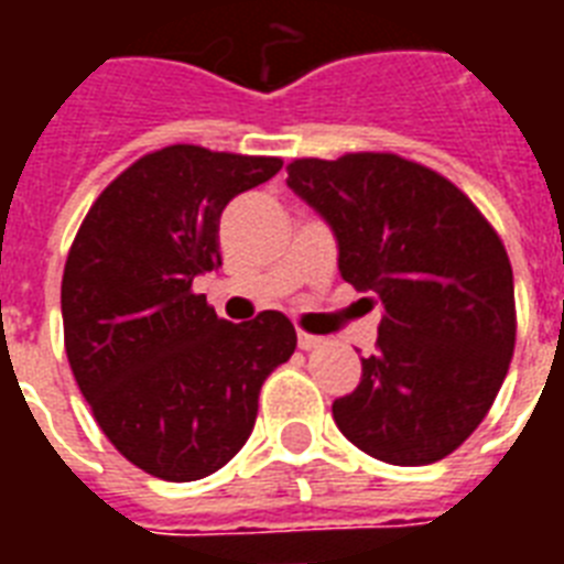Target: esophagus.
Listing matches in <instances>:
<instances>
[{"mask_svg": "<svg viewBox=\"0 0 564 564\" xmlns=\"http://www.w3.org/2000/svg\"><path fill=\"white\" fill-rule=\"evenodd\" d=\"M322 345V336H313L307 334V330H301L299 327V348L301 351H313V348H318Z\"/></svg>", "mask_w": 564, "mask_h": 564, "instance_id": "34e87169", "label": "esophagus"}]
</instances>
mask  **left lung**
<instances>
[{
	"label": "left lung",
	"mask_w": 564,
	"mask_h": 564,
	"mask_svg": "<svg viewBox=\"0 0 564 564\" xmlns=\"http://www.w3.org/2000/svg\"><path fill=\"white\" fill-rule=\"evenodd\" d=\"M290 184L339 239V272L383 301L377 354L334 401L345 438L389 465L454 454L498 398L516 351L503 239L454 181L392 152L299 158Z\"/></svg>",
	"instance_id": "left-lung-1"
}]
</instances>
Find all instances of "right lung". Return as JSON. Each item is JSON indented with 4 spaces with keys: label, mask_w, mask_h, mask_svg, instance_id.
<instances>
[{
    "label": "right lung",
    "mask_w": 564,
    "mask_h": 564,
    "mask_svg": "<svg viewBox=\"0 0 564 564\" xmlns=\"http://www.w3.org/2000/svg\"><path fill=\"white\" fill-rule=\"evenodd\" d=\"M281 158L166 145L101 189L66 254L64 348L110 445L170 482L202 480L251 436L260 386L295 351L278 310L234 325L193 292L221 263L219 216Z\"/></svg>",
    "instance_id": "right-lung-1"
}]
</instances>
